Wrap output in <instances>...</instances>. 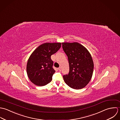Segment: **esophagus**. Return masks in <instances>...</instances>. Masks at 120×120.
<instances>
[{
  "mask_svg": "<svg viewBox=\"0 0 120 120\" xmlns=\"http://www.w3.org/2000/svg\"><path fill=\"white\" fill-rule=\"evenodd\" d=\"M61 67H59L58 68V70L59 71H61Z\"/></svg>",
  "mask_w": 120,
  "mask_h": 120,
  "instance_id": "34e87169",
  "label": "esophagus"
}]
</instances>
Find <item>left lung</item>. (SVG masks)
<instances>
[{
  "label": "left lung",
  "instance_id": "obj_1",
  "mask_svg": "<svg viewBox=\"0 0 120 120\" xmlns=\"http://www.w3.org/2000/svg\"><path fill=\"white\" fill-rule=\"evenodd\" d=\"M62 47L68 56L70 71L63 75L71 88L79 90L85 87L92 77L94 64L90 54L78 43H63Z\"/></svg>",
  "mask_w": 120,
  "mask_h": 120
}]
</instances>
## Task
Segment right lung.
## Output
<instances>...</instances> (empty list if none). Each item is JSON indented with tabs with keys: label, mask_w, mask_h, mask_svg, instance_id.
<instances>
[{
	"label": "right lung",
	"mask_w": 120,
	"mask_h": 120,
	"mask_svg": "<svg viewBox=\"0 0 120 120\" xmlns=\"http://www.w3.org/2000/svg\"><path fill=\"white\" fill-rule=\"evenodd\" d=\"M61 47L60 43H46L32 52L28 60L26 70L29 78L34 84L43 86L51 81L55 71L51 56Z\"/></svg>",
	"instance_id": "add662e5"
}]
</instances>
